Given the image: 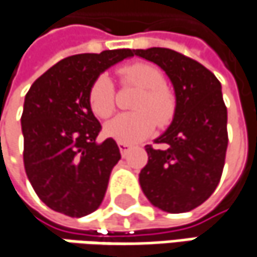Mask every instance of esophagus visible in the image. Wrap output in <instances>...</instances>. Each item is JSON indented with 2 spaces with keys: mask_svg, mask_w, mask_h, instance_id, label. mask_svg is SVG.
I'll return each mask as SVG.
<instances>
[{
  "mask_svg": "<svg viewBox=\"0 0 257 257\" xmlns=\"http://www.w3.org/2000/svg\"><path fill=\"white\" fill-rule=\"evenodd\" d=\"M118 148H119V152H121V155L125 156V155H127V152H128V149H130V145H127V143H121V142H118Z\"/></svg>",
  "mask_w": 257,
  "mask_h": 257,
  "instance_id": "34e87169",
  "label": "esophagus"
}]
</instances>
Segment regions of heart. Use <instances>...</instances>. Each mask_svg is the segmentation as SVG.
I'll list each match as a JSON object with an SVG mask.
<instances>
[{"instance_id": "1", "label": "heart", "mask_w": 257, "mask_h": 257, "mask_svg": "<svg viewBox=\"0 0 257 257\" xmlns=\"http://www.w3.org/2000/svg\"><path fill=\"white\" fill-rule=\"evenodd\" d=\"M118 76L124 86L140 89L133 102V112L119 114L105 125L109 138L121 143H138L149 138L155 125H168L175 115L177 99L174 92L165 84L162 71L152 64L133 63L118 68ZM89 106L92 112L105 119L115 111V87L106 74H99L89 89Z\"/></svg>"}]
</instances>
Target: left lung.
<instances>
[{"label":"left lung","instance_id":"8db88e82","mask_svg":"<svg viewBox=\"0 0 257 257\" xmlns=\"http://www.w3.org/2000/svg\"><path fill=\"white\" fill-rule=\"evenodd\" d=\"M133 52L167 73L177 99L171 125L155 140L167 149L145 146L149 158L139 174L140 187L162 211H192L215 192L225 164L228 133L221 83L206 67L173 49Z\"/></svg>","mask_w":257,"mask_h":257}]
</instances>
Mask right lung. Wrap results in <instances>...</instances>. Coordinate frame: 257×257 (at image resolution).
I'll return each instance as SVG.
<instances>
[{"mask_svg":"<svg viewBox=\"0 0 257 257\" xmlns=\"http://www.w3.org/2000/svg\"><path fill=\"white\" fill-rule=\"evenodd\" d=\"M133 57L132 49L77 54L52 65L25 98L23 161L33 190L51 209L71 218L99 208L119 161L114 139L96 138L101 122L89 106V89L108 67Z\"/></svg>","mask_w":257,"mask_h":257,"instance_id":"add662e5","label":"right lung"}]
</instances>
